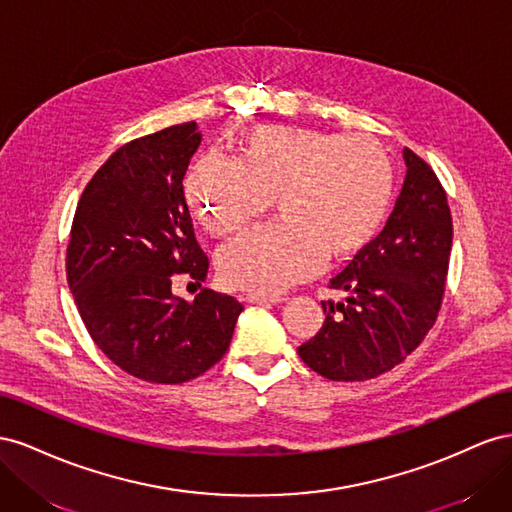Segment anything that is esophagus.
<instances>
[{
	"mask_svg": "<svg viewBox=\"0 0 512 512\" xmlns=\"http://www.w3.org/2000/svg\"><path fill=\"white\" fill-rule=\"evenodd\" d=\"M251 304H264V306H270V304H281L285 298L283 296H255L251 294L246 298Z\"/></svg>",
	"mask_w": 512,
	"mask_h": 512,
	"instance_id": "1",
	"label": "esophagus"
}]
</instances>
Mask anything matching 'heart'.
<instances>
[{"mask_svg":"<svg viewBox=\"0 0 512 512\" xmlns=\"http://www.w3.org/2000/svg\"><path fill=\"white\" fill-rule=\"evenodd\" d=\"M397 175L382 141L300 126H257L242 160L208 154L188 171L184 195L201 227L227 238L279 197L283 221L225 246L221 281L257 296H279L311 279L326 257L345 259L371 244L394 203Z\"/></svg>","mask_w":512,"mask_h":512,"instance_id":"heart-1","label":"heart"}]
</instances>
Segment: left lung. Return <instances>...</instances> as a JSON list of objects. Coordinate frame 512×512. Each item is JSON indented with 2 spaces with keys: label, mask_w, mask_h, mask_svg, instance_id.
<instances>
[{
  "label": "left lung",
  "mask_w": 512,
  "mask_h": 512,
  "mask_svg": "<svg viewBox=\"0 0 512 512\" xmlns=\"http://www.w3.org/2000/svg\"><path fill=\"white\" fill-rule=\"evenodd\" d=\"M405 180L384 231L330 281L345 302H321L326 321L300 358L332 382L397 367L433 328L446 287L452 218L433 169L403 150Z\"/></svg>",
  "instance_id": "1"
}]
</instances>
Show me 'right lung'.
I'll return each instance as SVG.
<instances>
[{"label":"right lung","instance_id":"obj_1","mask_svg":"<svg viewBox=\"0 0 512 512\" xmlns=\"http://www.w3.org/2000/svg\"><path fill=\"white\" fill-rule=\"evenodd\" d=\"M201 145L195 122L115 150L79 199L66 274L94 343L133 377L182 384L225 356L244 306L203 289L171 291L175 274L201 283L208 257L195 240L184 175Z\"/></svg>","mask_w":512,"mask_h":512}]
</instances>
